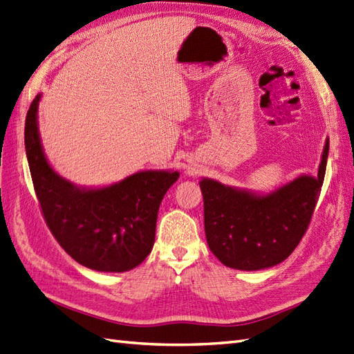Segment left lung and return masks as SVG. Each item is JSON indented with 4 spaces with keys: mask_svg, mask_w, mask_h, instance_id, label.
Returning a JSON list of instances; mask_svg holds the SVG:
<instances>
[{
    "mask_svg": "<svg viewBox=\"0 0 354 354\" xmlns=\"http://www.w3.org/2000/svg\"><path fill=\"white\" fill-rule=\"evenodd\" d=\"M329 153L326 139L317 176L301 175L269 194L203 178L205 233L223 265L259 270L284 261L301 242L322 192Z\"/></svg>",
    "mask_w": 354,
    "mask_h": 354,
    "instance_id": "8db88e82",
    "label": "left lung"
}]
</instances>
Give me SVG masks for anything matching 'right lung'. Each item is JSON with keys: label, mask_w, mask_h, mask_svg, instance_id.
I'll use <instances>...</instances> for the list:
<instances>
[{"label": "right lung", "mask_w": 354, "mask_h": 354, "mask_svg": "<svg viewBox=\"0 0 354 354\" xmlns=\"http://www.w3.org/2000/svg\"><path fill=\"white\" fill-rule=\"evenodd\" d=\"M32 100L25 151L48 227L70 257L100 272H127L147 259L156 241L160 203L179 171L143 170L102 188L77 187L50 167L43 152Z\"/></svg>", "instance_id": "right-lung-1"}]
</instances>
